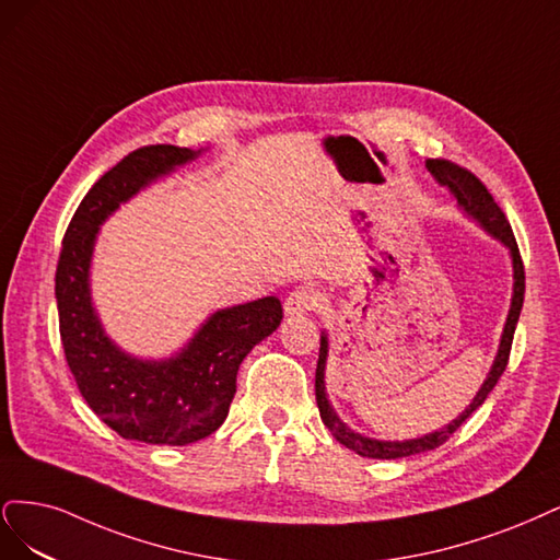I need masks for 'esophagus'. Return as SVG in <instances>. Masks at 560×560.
<instances>
[{
    "instance_id": "obj_1",
    "label": "esophagus",
    "mask_w": 560,
    "mask_h": 560,
    "mask_svg": "<svg viewBox=\"0 0 560 560\" xmlns=\"http://www.w3.org/2000/svg\"><path fill=\"white\" fill-rule=\"evenodd\" d=\"M320 304V295L314 291V288H295L293 293H288L285 302H283V312L288 316H300L306 312H314L316 306Z\"/></svg>"
}]
</instances>
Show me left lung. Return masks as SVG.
<instances>
[{"label":"left lung","mask_w":560,"mask_h":560,"mask_svg":"<svg viewBox=\"0 0 560 560\" xmlns=\"http://www.w3.org/2000/svg\"><path fill=\"white\" fill-rule=\"evenodd\" d=\"M428 172L435 176V182L440 186H446L448 192L454 195V200L458 205V209L467 215V219L475 221L483 232H489L493 240H498L504 248L510 250L512 258V277H514V285H512V302H510V314L508 320H504V328L500 335V347L495 353L493 365L486 374L481 388L477 390V395L472 398V402L467 405L458 417L446 423L440 430H432L428 435L413 438V440H374L363 435V432H355L353 428H349L345 421L337 417L335 407L328 400V388H326V365H328V335L326 330L320 332V351H318V365H316V405L320 411L323 423L328 425V430L335 435V440L339 444H345L347 448L355 451L358 456L365 458H382V460H395V458H407L413 454H423V451L438 448L440 444H444L454 432L472 417V411H477L483 400L489 398V393L493 390V386L498 384V378L502 376L504 368H508L510 360V349H512V339H514V330L518 323V314L523 306V291H526V275H523V262H521V254L518 246L514 240L512 225L504 219V213L500 211V207L493 202L491 192L486 190V186L479 182L475 174H470L467 170H460L454 162L446 160H425Z\"/></svg>","instance_id":"8db88e82"}]
</instances>
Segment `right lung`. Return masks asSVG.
I'll return each mask as SVG.
<instances>
[{
    "instance_id": "1",
    "label": "right lung",
    "mask_w": 560,
    "mask_h": 560,
    "mask_svg": "<svg viewBox=\"0 0 560 560\" xmlns=\"http://www.w3.org/2000/svg\"><path fill=\"white\" fill-rule=\"evenodd\" d=\"M202 155L170 143L122 158L88 190L62 240L56 272L60 337L67 365L88 407L125 440L184 446L219 430L237 390L248 351L283 318L269 295L213 312L184 349L170 358H139L106 335L90 291L100 225L158 178Z\"/></svg>"
}]
</instances>
